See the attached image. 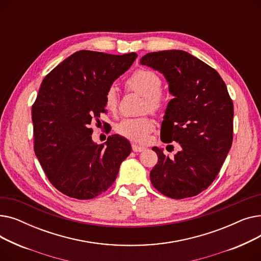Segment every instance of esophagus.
<instances>
[{"label":"esophagus","mask_w":261,"mask_h":261,"mask_svg":"<svg viewBox=\"0 0 261 261\" xmlns=\"http://www.w3.org/2000/svg\"><path fill=\"white\" fill-rule=\"evenodd\" d=\"M145 149L146 148L143 147V146H140L138 144H132V150L134 152H142V151H144Z\"/></svg>","instance_id":"1"}]
</instances>
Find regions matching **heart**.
I'll use <instances>...</instances> for the list:
<instances>
[{"label":"heart","mask_w":261,"mask_h":261,"mask_svg":"<svg viewBox=\"0 0 261 261\" xmlns=\"http://www.w3.org/2000/svg\"><path fill=\"white\" fill-rule=\"evenodd\" d=\"M128 91L135 92L143 96V111L160 112L167 105V95L162 88V78L158 73L148 68H139L134 71L125 81ZM105 105L110 112H115L118 107V96L114 88H109L105 94ZM153 129V121L148 116L125 118L119 121L116 132L132 142L144 143L149 133Z\"/></svg>","instance_id":"1"}]
</instances>
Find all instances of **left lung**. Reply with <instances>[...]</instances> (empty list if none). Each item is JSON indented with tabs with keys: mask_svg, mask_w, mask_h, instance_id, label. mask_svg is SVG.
<instances>
[{
	"mask_svg": "<svg viewBox=\"0 0 261 261\" xmlns=\"http://www.w3.org/2000/svg\"><path fill=\"white\" fill-rule=\"evenodd\" d=\"M141 64L161 72L169 84L174 98L168 102L161 140L180 145L173 158L152 148L159 160L150 180L166 197L197 196L214 182L231 147L234 106L226 86L213 67L184 50L148 53Z\"/></svg>",
	"mask_w": 261,
	"mask_h": 261,
	"instance_id": "8db88e82",
	"label": "left lung"
}]
</instances>
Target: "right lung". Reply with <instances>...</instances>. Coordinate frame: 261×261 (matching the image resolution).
<instances>
[{
  "label": "right lung",
  "mask_w": 261,
  "mask_h": 261,
  "mask_svg": "<svg viewBox=\"0 0 261 261\" xmlns=\"http://www.w3.org/2000/svg\"><path fill=\"white\" fill-rule=\"evenodd\" d=\"M138 57L79 50L50 71L32 108L34 149L47 179L63 195L98 197L111 187L121 162L131 152L122 136L106 147L92 141L91 122L105 110V94Z\"/></svg>",
  "instance_id": "obj_1"
}]
</instances>
